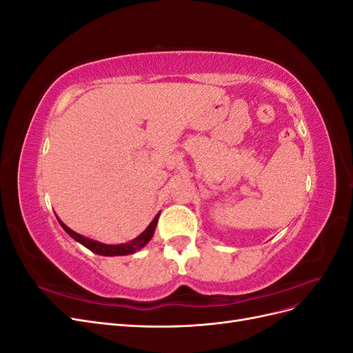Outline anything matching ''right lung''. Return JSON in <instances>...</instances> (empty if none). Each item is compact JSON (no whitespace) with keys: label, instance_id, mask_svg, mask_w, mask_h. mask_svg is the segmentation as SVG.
Here are the masks:
<instances>
[{"label":"right lung","instance_id":"right-lung-1","mask_svg":"<svg viewBox=\"0 0 353 353\" xmlns=\"http://www.w3.org/2000/svg\"><path fill=\"white\" fill-rule=\"evenodd\" d=\"M159 216H160V213H157V215L154 216V219L152 221L150 225L145 228V231L143 234H140V236H138L137 239H134L132 241L123 243V244H103V243H99V241H94L91 239H87V237L81 236V234H78V232L72 231L60 219H59V222H60L61 228L65 230L72 239H74L78 243L83 244L85 248L90 249L91 252L97 253V254H101V256H123V254L135 253L137 250H140L141 248H144V245L152 240L153 234H154V230H156V225H157Z\"/></svg>","mask_w":353,"mask_h":353}]
</instances>
